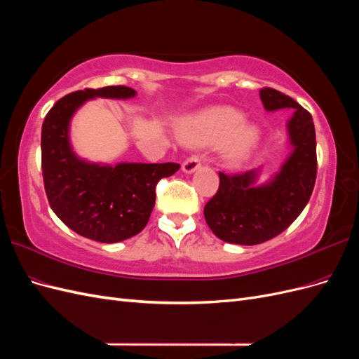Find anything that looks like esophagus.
I'll use <instances>...</instances> for the list:
<instances>
[{"mask_svg": "<svg viewBox=\"0 0 359 359\" xmlns=\"http://www.w3.org/2000/svg\"><path fill=\"white\" fill-rule=\"evenodd\" d=\"M201 165H202V158L199 156H191L186 161H184L182 170L186 173H191V172L196 170L198 168H201Z\"/></svg>", "mask_w": 359, "mask_h": 359, "instance_id": "1", "label": "esophagus"}]
</instances>
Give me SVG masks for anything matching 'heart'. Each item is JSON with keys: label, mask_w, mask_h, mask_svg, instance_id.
<instances>
[{"label": "heart", "mask_w": 359, "mask_h": 359, "mask_svg": "<svg viewBox=\"0 0 359 359\" xmlns=\"http://www.w3.org/2000/svg\"><path fill=\"white\" fill-rule=\"evenodd\" d=\"M241 121L243 115L236 109L214 107L184 124L181 135L189 144L206 145L219 142L232 133L224 145V156L229 161L238 163L250 154L257 140V130L253 126H241L236 128Z\"/></svg>", "instance_id": "obj_1"}]
</instances>
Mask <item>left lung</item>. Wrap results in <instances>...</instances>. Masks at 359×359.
<instances>
[{"label": "left lung", "mask_w": 359, "mask_h": 359, "mask_svg": "<svg viewBox=\"0 0 359 359\" xmlns=\"http://www.w3.org/2000/svg\"><path fill=\"white\" fill-rule=\"evenodd\" d=\"M266 111L293 109L287 124L293 153L266 186L253 187L255 170L219 172L220 186L203 208L215 236L232 244L255 245L273 240L306 208L318 173L316 132L311 114L292 97L274 88L260 90Z\"/></svg>", "instance_id": "1"}]
</instances>
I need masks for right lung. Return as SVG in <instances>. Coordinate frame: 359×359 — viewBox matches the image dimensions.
<instances>
[{
    "label": "right lung",
    "mask_w": 359,
    "mask_h": 359,
    "mask_svg": "<svg viewBox=\"0 0 359 359\" xmlns=\"http://www.w3.org/2000/svg\"><path fill=\"white\" fill-rule=\"evenodd\" d=\"M135 94L124 85L70 93L50 107L41 126V172L50 208L72 231L99 243L124 241L142 231L154 208L157 182L180 169L170 161L99 166L73 154L69 123L85 100Z\"/></svg>",
    "instance_id": "right-lung-1"
}]
</instances>
